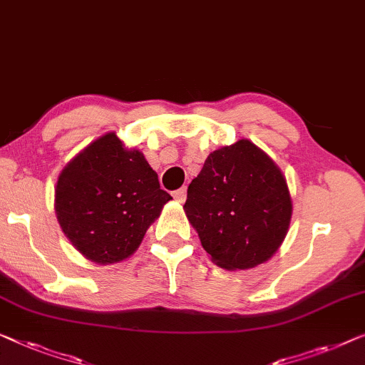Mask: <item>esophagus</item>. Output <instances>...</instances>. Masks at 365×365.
Segmentation results:
<instances>
[{
	"mask_svg": "<svg viewBox=\"0 0 365 365\" xmlns=\"http://www.w3.org/2000/svg\"><path fill=\"white\" fill-rule=\"evenodd\" d=\"M173 197L176 199L178 202H184V200H186V197H187L186 187H181V189H178V191H174L173 192Z\"/></svg>",
	"mask_w": 365,
	"mask_h": 365,
	"instance_id": "1",
	"label": "esophagus"
}]
</instances>
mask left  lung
<instances>
[{
  "mask_svg": "<svg viewBox=\"0 0 365 365\" xmlns=\"http://www.w3.org/2000/svg\"><path fill=\"white\" fill-rule=\"evenodd\" d=\"M184 212L215 265L248 270L282 245L293 204L282 170L244 138L210 153L189 184Z\"/></svg>",
  "mask_w": 365,
  "mask_h": 365,
  "instance_id": "8db88e82",
  "label": "left lung"
}]
</instances>
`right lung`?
I'll return each instance as SVG.
<instances>
[{
  "label": "right lung",
  "mask_w": 365,
  "mask_h": 365,
  "mask_svg": "<svg viewBox=\"0 0 365 365\" xmlns=\"http://www.w3.org/2000/svg\"><path fill=\"white\" fill-rule=\"evenodd\" d=\"M173 197L143 153L107 133L67 163L57 179L56 215L71 244L98 265L133 255Z\"/></svg>",
  "instance_id": "1"
}]
</instances>
